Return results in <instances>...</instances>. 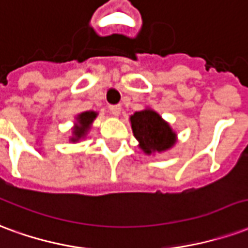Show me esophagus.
<instances>
[{"label":"esophagus","instance_id":"obj_1","mask_svg":"<svg viewBox=\"0 0 248 248\" xmlns=\"http://www.w3.org/2000/svg\"><path fill=\"white\" fill-rule=\"evenodd\" d=\"M109 111L113 116H119L120 115V111H122V107L116 104V106H109Z\"/></svg>","mask_w":248,"mask_h":248}]
</instances>
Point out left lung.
<instances>
[{
  "label": "left lung",
  "instance_id": "1",
  "mask_svg": "<svg viewBox=\"0 0 248 248\" xmlns=\"http://www.w3.org/2000/svg\"><path fill=\"white\" fill-rule=\"evenodd\" d=\"M133 135L144 153L168 151L176 144V133L156 111L146 108L131 116Z\"/></svg>",
  "mask_w": 248,
  "mask_h": 248
}]
</instances>
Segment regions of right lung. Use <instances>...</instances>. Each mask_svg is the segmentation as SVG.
I'll list each match as a JSON object with an SVG mask.
<instances>
[{
  "label": "right lung",
  "instance_id": "1",
  "mask_svg": "<svg viewBox=\"0 0 248 248\" xmlns=\"http://www.w3.org/2000/svg\"><path fill=\"white\" fill-rule=\"evenodd\" d=\"M97 113L93 111H86L82 112L80 115H78L77 117V124L74 126V129H72V135L74 136L71 137V141H79L80 139L86 136L87 132L90 129V126H91L92 122L96 119Z\"/></svg>",
  "mask_w": 248,
  "mask_h": 248
}]
</instances>
